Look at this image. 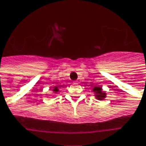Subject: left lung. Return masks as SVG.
<instances>
[{
	"mask_svg": "<svg viewBox=\"0 0 146 146\" xmlns=\"http://www.w3.org/2000/svg\"><path fill=\"white\" fill-rule=\"evenodd\" d=\"M93 92L96 93V98L97 99V100H104L106 96V93H104L102 90V88L101 87H94L93 88Z\"/></svg>",
	"mask_w": 146,
	"mask_h": 146,
	"instance_id": "obj_1",
	"label": "left lung"
}]
</instances>
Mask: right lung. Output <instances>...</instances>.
Listing matches in <instances>:
<instances>
[{
  "label": "right lung",
  "mask_w": 146,
  "mask_h": 146,
  "mask_svg": "<svg viewBox=\"0 0 146 146\" xmlns=\"http://www.w3.org/2000/svg\"><path fill=\"white\" fill-rule=\"evenodd\" d=\"M53 91L54 92V93H57L59 91V89H58V86H55V87L53 88Z\"/></svg>",
  "instance_id": "right-lung-1"
}]
</instances>
